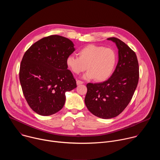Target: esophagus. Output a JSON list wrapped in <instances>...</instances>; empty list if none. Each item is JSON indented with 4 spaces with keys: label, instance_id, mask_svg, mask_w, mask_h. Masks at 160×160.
<instances>
[{
    "label": "esophagus",
    "instance_id": "obj_1",
    "mask_svg": "<svg viewBox=\"0 0 160 160\" xmlns=\"http://www.w3.org/2000/svg\"><path fill=\"white\" fill-rule=\"evenodd\" d=\"M82 83H83V82H82L81 80H77V85H80V84H82Z\"/></svg>",
    "mask_w": 160,
    "mask_h": 160
}]
</instances>
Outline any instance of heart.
<instances>
[{
	"label": "heart",
	"mask_w": 160,
	"mask_h": 160,
	"mask_svg": "<svg viewBox=\"0 0 160 160\" xmlns=\"http://www.w3.org/2000/svg\"><path fill=\"white\" fill-rule=\"evenodd\" d=\"M78 56H69L66 58V65L75 74H79L86 70L83 77L94 78L102 82L108 79L112 73L117 63V54L111 48L90 44L78 52Z\"/></svg>",
	"instance_id": "obj_1"
}]
</instances>
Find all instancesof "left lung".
I'll use <instances>...</instances> for the list:
<instances>
[{"label": "left lung", "instance_id": "obj_1", "mask_svg": "<svg viewBox=\"0 0 160 160\" xmlns=\"http://www.w3.org/2000/svg\"><path fill=\"white\" fill-rule=\"evenodd\" d=\"M118 49V62L111 77L102 83L87 84L85 105L94 115L109 119L116 117L130 102L139 78L135 52L121 40L111 37Z\"/></svg>", "mask_w": 160, "mask_h": 160}]
</instances>
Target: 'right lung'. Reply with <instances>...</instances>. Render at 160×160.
Returning <instances> with one entry per match:
<instances>
[{"mask_svg":"<svg viewBox=\"0 0 160 160\" xmlns=\"http://www.w3.org/2000/svg\"><path fill=\"white\" fill-rule=\"evenodd\" d=\"M73 46L70 39L52 35L34 43L22 57L19 73L22 93L38 115L49 116L60 111L65 93L77 87L66 62Z\"/></svg>","mask_w":160,"mask_h":160,"instance_id":"1","label":"right lung"}]
</instances>
